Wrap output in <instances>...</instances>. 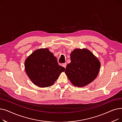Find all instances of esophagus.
I'll return each mask as SVG.
<instances>
[{
  "label": "esophagus",
  "instance_id": "1",
  "mask_svg": "<svg viewBox=\"0 0 122 122\" xmlns=\"http://www.w3.org/2000/svg\"><path fill=\"white\" fill-rule=\"evenodd\" d=\"M66 66H67V64H66V63H64V64H63L62 65V66H63V67H64L65 68H66Z\"/></svg>",
  "mask_w": 122,
  "mask_h": 122
}]
</instances>
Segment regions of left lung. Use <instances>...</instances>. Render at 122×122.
Instances as JSON below:
<instances>
[{"label": "left lung", "mask_w": 122, "mask_h": 122, "mask_svg": "<svg viewBox=\"0 0 122 122\" xmlns=\"http://www.w3.org/2000/svg\"><path fill=\"white\" fill-rule=\"evenodd\" d=\"M71 63L67 64L65 74L72 84L83 87L97 77L100 62L97 57L87 49H75L70 54Z\"/></svg>", "instance_id": "1"}]
</instances>
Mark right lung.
I'll return each instance as SVG.
<instances>
[{"label": "right lung", "mask_w": 122, "mask_h": 122, "mask_svg": "<svg viewBox=\"0 0 122 122\" xmlns=\"http://www.w3.org/2000/svg\"><path fill=\"white\" fill-rule=\"evenodd\" d=\"M25 68L31 81L41 87L53 85L65 71V68L58 65L56 58L47 48L34 51L25 60Z\"/></svg>", "instance_id": "obj_1"}]
</instances>
